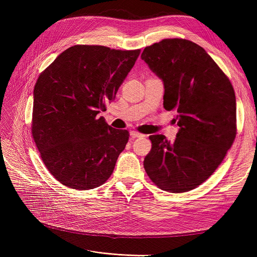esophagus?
I'll use <instances>...</instances> for the list:
<instances>
[{
  "label": "esophagus",
  "mask_w": 257,
  "mask_h": 257,
  "mask_svg": "<svg viewBox=\"0 0 257 257\" xmlns=\"http://www.w3.org/2000/svg\"><path fill=\"white\" fill-rule=\"evenodd\" d=\"M131 136L132 137H134V138H141V137H145V135L144 134H142V133H138V132H136V131H131Z\"/></svg>",
  "instance_id": "1"
}]
</instances>
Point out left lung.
<instances>
[{"instance_id":"obj_1","label":"left lung","mask_w":257,"mask_h":257,"mask_svg":"<svg viewBox=\"0 0 257 257\" xmlns=\"http://www.w3.org/2000/svg\"><path fill=\"white\" fill-rule=\"evenodd\" d=\"M142 59L164 83V108L176 112L174 142L149 136L144 161L160 189L183 193L211 176L235 141L236 96L222 69L206 50L188 40L168 38L146 47Z\"/></svg>"}]
</instances>
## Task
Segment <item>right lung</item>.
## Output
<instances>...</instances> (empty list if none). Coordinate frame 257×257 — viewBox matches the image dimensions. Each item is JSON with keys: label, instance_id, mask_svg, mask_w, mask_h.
<instances>
[{"label": "right lung", "instance_id": "add662e5", "mask_svg": "<svg viewBox=\"0 0 257 257\" xmlns=\"http://www.w3.org/2000/svg\"><path fill=\"white\" fill-rule=\"evenodd\" d=\"M139 53L76 45L38 77L32 136L45 166L67 188L95 189L111 176L130 134L98 113L114 99Z\"/></svg>", "mask_w": 257, "mask_h": 257}]
</instances>
